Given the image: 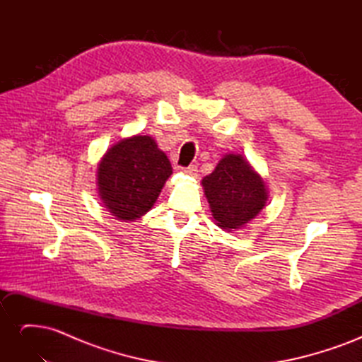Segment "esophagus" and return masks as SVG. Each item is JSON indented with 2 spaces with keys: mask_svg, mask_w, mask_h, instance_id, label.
<instances>
[{
  "mask_svg": "<svg viewBox=\"0 0 362 362\" xmlns=\"http://www.w3.org/2000/svg\"><path fill=\"white\" fill-rule=\"evenodd\" d=\"M181 170L184 173L190 175V177H196V175H198V166H194V164H190V166H187V168H181Z\"/></svg>",
  "mask_w": 362,
  "mask_h": 362,
  "instance_id": "1",
  "label": "esophagus"
}]
</instances>
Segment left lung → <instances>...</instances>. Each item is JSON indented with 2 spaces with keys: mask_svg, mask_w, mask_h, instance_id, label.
Segmentation results:
<instances>
[{
  "mask_svg": "<svg viewBox=\"0 0 362 362\" xmlns=\"http://www.w3.org/2000/svg\"><path fill=\"white\" fill-rule=\"evenodd\" d=\"M213 217L223 229H238L255 218L267 202L264 181L240 156H225L202 180Z\"/></svg>",
  "mask_w": 362,
  "mask_h": 362,
  "instance_id": "left-lung-1",
  "label": "left lung"
}]
</instances>
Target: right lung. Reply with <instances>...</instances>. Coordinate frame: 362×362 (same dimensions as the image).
Here are the masks:
<instances>
[{
	"label": "right lung",
	"instance_id": "right-lung-1",
	"mask_svg": "<svg viewBox=\"0 0 362 362\" xmlns=\"http://www.w3.org/2000/svg\"><path fill=\"white\" fill-rule=\"evenodd\" d=\"M170 175V161L156 140L134 136L107 151L98 168V187L115 217L136 221L151 210Z\"/></svg>",
	"mask_w": 362,
	"mask_h": 362
}]
</instances>
